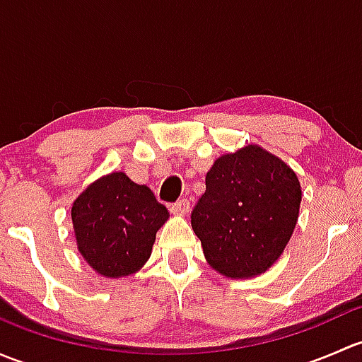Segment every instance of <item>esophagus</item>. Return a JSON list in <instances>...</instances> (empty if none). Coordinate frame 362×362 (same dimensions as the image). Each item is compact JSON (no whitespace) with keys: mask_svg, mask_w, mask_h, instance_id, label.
<instances>
[{"mask_svg":"<svg viewBox=\"0 0 362 362\" xmlns=\"http://www.w3.org/2000/svg\"><path fill=\"white\" fill-rule=\"evenodd\" d=\"M189 208H191V203H189V199L182 198V199H178L177 203L171 204L170 210L173 211V214H177V215H185L189 211Z\"/></svg>","mask_w":362,"mask_h":362,"instance_id":"esophagus-1","label":"esophagus"}]
</instances>
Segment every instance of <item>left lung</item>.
Wrapping results in <instances>:
<instances>
[{"instance_id":"obj_1","label":"left lung","mask_w":362,"mask_h":362,"mask_svg":"<svg viewBox=\"0 0 362 362\" xmlns=\"http://www.w3.org/2000/svg\"><path fill=\"white\" fill-rule=\"evenodd\" d=\"M299 203L294 171L249 145L215 160L191 224L211 268L231 279H249L264 273L286 249Z\"/></svg>"}]
</instances>
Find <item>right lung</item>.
Returning a JSON list of instances; mask_svg holds the SVG:
<instances>
[{
  "label": "right lung",
  "instance_id": "right-lung-1",
  "mask_svg": "<svg viewBox=\"0 0 362 362\" xmlns=\"http://www.w3.org/2000/svg\"><path fill=\"white\" fill-rule=\"evenodd\" d=\"M170 217L147 185L124 173L90 184L71 208L80 254L103 276H126L151 257L156 233Z\"/></svg>",
  "mask_w": 362,
  "mask_h": 362
}]
</instances>
